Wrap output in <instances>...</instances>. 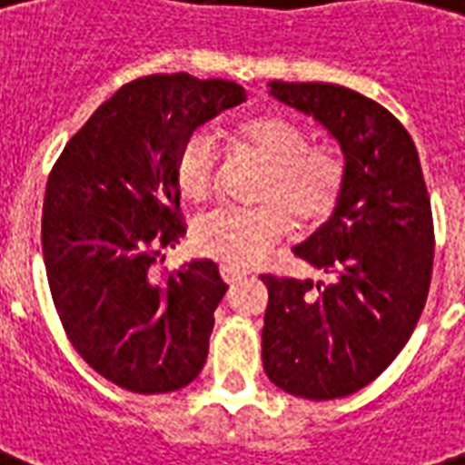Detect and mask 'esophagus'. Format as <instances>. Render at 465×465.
I'll use <instances>...</instances> for the list:
<instances>
[{
  "label": "esophagus",
  "mask_w": 465,
  "mask_h": 465,
  "mask_svg": "<svg viewBox=\"0 0 465 465\" xmlns=\"http://www.w3.org/2000/svg\"><path fill=\"white\" fill-rule=\"evenodd\" d=\"M219 271H222V278L226 281V283H236V281H242V278H246V273H249L246 268L232 266V263H223Z\"/></svg>",
  "instance_id": "34e87169"
}]
</instances>
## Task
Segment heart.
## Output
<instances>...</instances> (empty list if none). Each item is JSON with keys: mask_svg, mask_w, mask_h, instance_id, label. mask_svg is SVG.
Segmentation results:
<instances>
[{"mask_svg": "<svg viewBox=\"0 0 465 465\" xmlns=\"http://www.w3.org/2000/svg\"><path fill=\"white\" fill-rule=\"evenodd\" d=\"M232 145L268 167L256 209H216L197 223V246L232 266L263 259L291 229L318 226L338 206L345 163L330 147H311L308 133L293 120L261 113L232 130ZM174 180L189 202H206L216 184V147L204 135L189 137L174 160Z\"/></svg>", "mask_w": 465, "mask_h": 465, "instance_id": "heart-1", "label": "heart"}]
</instances>
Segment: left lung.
<instances>
[{
	"label": "left lung",
	"instance_id": "1",
	"mask_svg": "<svg viewBox=\"0 0 465 465\" xmlns=\"http://www.w3.org/2000/svg\"><path fill=\"white\" fill-rule=\"evenodd\" d=\"M268 95L342 150L338 206L293 253L330 283L261 276L263 370L302 399H338L380 377L411 338L434 266V222L414 140L380 103L332 84L271 81Z\"/></svg>",
	"mask_w": 465,
	"mask_h": 465
}]
</instances>
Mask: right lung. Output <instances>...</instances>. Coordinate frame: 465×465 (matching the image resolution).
Listing matches in <instances>:
<instances>
[{
    "mask_svg": "<svg viewBox=\"0 0 465 465\" xmlns=\"http://www.w3.org/2000/svg\"><path fill=\"white\" fill-rule=\"evenodd\" d=\"M246 101L223 78L160 74L123 85L75 133L51 170L41 246L58 318L93 370L135 394L197 380L229 285L212 259L153 273L187 233L174 160L206 120Z\"/></svg>",
    "mask_w": 465,
    "mask_h": 465,
    "instance_id": "right-lung-1",
    "label": "right lung"
}]
</instances>
